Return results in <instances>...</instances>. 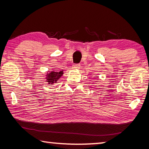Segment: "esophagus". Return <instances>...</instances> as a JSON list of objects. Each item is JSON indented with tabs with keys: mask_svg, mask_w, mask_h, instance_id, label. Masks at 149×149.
Returning a JSON list of instances; mask_svg holds the SVG:
<instances>
[{
	"mask_svg": "<svg viewBox=\"0 0 149 149\" xmlns=\"http://www.w3.org/2000/svg\"><path fill=\"white\" fill-rule=\"evenodd\" d=\"M72 68L75 70H77L80 68V65L79 64H75L72 66Z\"/></svg>",
	"mask_w": 149,
	"mask_h": 149,
	"instance_id": "34e87169",
	"label": "esophagus"
}]
</instances>
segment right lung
<instances>
[{"mask_svg":"<svg viewBox=\"0 0 149 149\" xmlns=\"http://www.w3.org/2000/svg\"><path fill=\"white\" fill-rule=\"evenodd\" d=\"M46 75V81L49 84L56 83L59 79L63 74V71H50L47 72Z\"/></svg>","mask_w":149,"mask_h":149,"instance_id":"add662e5","label":"right lung"}]
</instances>
